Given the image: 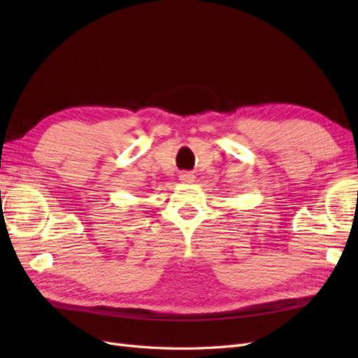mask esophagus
<instances>
[{"label":"esophagus","instance_id":"1","mask_svg":"<svg viewBox=\"0 0 358 358\" xmlns=\"http://www.w3.org/2000/svg\"><path fill=\"white\" fill-rule=\"evenodd\" d=\"M179 180L183 183H192L194 180H196V176H194L191 171H182L179 175Z\"/></svg>","mask_w":358,"mask_h":358}]
</instances>
